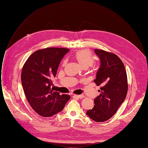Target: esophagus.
Wrapping results in <instances>:
<instances>
[{
    "label": "esophagus",
    "mask_w": 148,
    "mask_h": 148,
    "mask_svg": "<svg viewBox=\"0 0 148 148\" xmlns=\"http://www.w3.org/2000/svg\"><path fill=\"white\" fill-rule=\"evenodd\" d=\"M74 96L75 97H77L78 98H80V99H82L85 97V96L84 95H74Z\"/></svg>",
    "instance_id": "1"
}]
</instances>
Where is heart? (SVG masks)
<instances>
[{"instance_id":"1","label":"heart","mask_w":148,"mask_h":148,"mask_svg":"<svg viewBox=\"0 0 148 148\" xmlns=\"http://www.w3.org/2000/svg\"><path fill=\"white\" fill-rule=\"evenodd\" d=\"M75 57L78 62L84 68L90 66L95 62V58L92 53L88 50H80L77 51L75 54ZM66 60L64 61V64Z\"/></svg>"}]
</instances>
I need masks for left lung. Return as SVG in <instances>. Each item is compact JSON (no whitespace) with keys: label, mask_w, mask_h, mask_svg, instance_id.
<instances>
[{"label":"left lung","mask_w":148,"mask_h":148,"mask_svg":"<svg viewBox=\"0 0 148 148\" xmlns=\"http://www.w3.org/2000/svg\"><path fill=\"white\" fill-rule=\"evenodd\" d=\"M100 60L95 83L101 87L95 106L86 114L96 122H104L114 115L124 101L127 92V78L124 65L116 55L95 49Z\"/></svg>","instance_id":"1"}]
</instances>
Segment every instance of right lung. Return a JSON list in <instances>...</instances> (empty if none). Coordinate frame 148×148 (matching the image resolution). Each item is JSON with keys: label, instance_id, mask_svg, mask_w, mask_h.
Wrapping results in <instances>:
<instances>
[{"label": "right lung", "instance_id": "right-lung-1", "mask_svg": "<svg viewBox=\"0 0 148 148\" xmlns=\"http://www.w3.org/2000/svg\"><path fill=\"white\" fill-rule=\"evenodd\" d=\"M69 51L65 48L49 47L33 53L27 60L21 73V82L27 101L40 115L51 117L64 108L71 98L60 95L52 88L60 63Z\"/></svg>", "mask_w": 148, "mask_h": 148}]
</instances>
